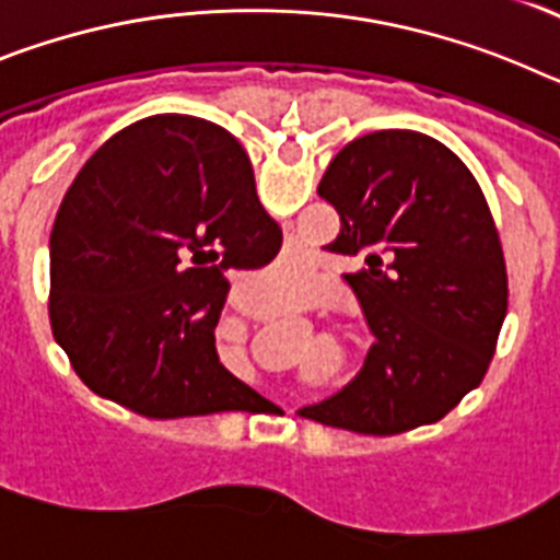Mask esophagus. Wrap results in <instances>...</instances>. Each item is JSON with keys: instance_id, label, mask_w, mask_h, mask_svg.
<instances>
[{"instance_id": "obj_1", "label": "esophagus", "mask_w": 560, "mask_h": 560, "mask_svg": "<svg viewBox=\"0 0 560 560\" xmlns=\"http://www.w3.org/2000/svg\"><path fill=\"white\" fill-rule=\"evenodd\" d=\"M237 303H241V300H237ZM241 305H244L246 311H249V308H257V303H252V296H244V303H241Z\"/></svg>"}]
</instances>
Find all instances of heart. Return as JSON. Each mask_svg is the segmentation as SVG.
<instances>
[{"label": "heart", "mask_w": 560, "mask_h": 560, "mask_svg": "<svg viewBox=\"0 0 560 560\" xmlns=\"http://www.w3.org/2000/svg\"><path fill=\"white\" fill-rule=\"evenodd\" d=\"M280 275H285V271H283V269H280Z\"/></svg>", "instance_id": "obj_1"}]
</instances>
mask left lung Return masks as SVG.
I'll return each instance as SVG.
<instances>
[{
	"mask_svg": "<svg viewBox=\"0 0 560 560\" xmlns=\"http://www.w3.org/2000/svg\"><path fill=\"white\" fill-rule=\"evenodd\" d=\"M339 212L330 252L375 341L361 373L300 409L323 427L400 434L477 387L508 311V269L482 190L457 153L389 128L348 142L316 187Z\"/></svg>",
	"mask_w": 560,
	"mask_h": 560,
	"instance_id": "8db88e82",
	"label": "left lung"
}]
</instances>
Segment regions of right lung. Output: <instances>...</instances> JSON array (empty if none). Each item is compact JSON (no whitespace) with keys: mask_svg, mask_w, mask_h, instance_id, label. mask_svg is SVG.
<instances>
[{"mask_svg":"<svg viewBox=\"0 0 560 560\" xmlns=\"http://www.w3.org/2000/svg\"><path fill=\"white\" fill-rule=\"evenodd\" d=\"M283 232L241 142L190 114L117 131L81 167L49 235V323L92 393L145 418L246 409L221 364L226 271L266 266Z\"/></svg>","mask_w":560,"mask_h":560,"instance_id":"obj_1","label":"right lung"}]
</instances>
